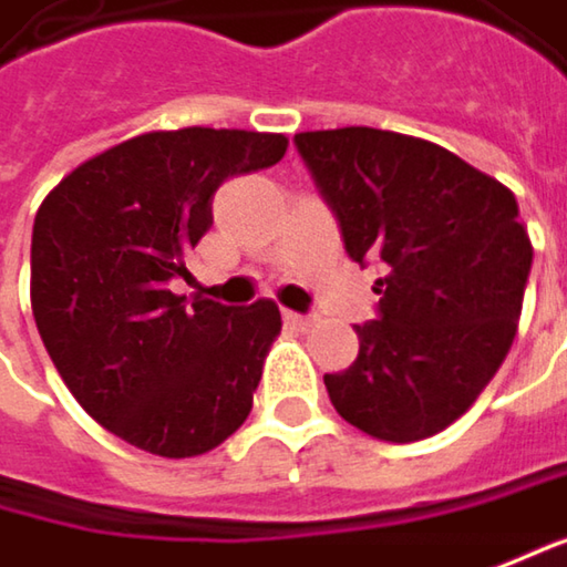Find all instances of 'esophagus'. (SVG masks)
I'll return each mask as SVG.
<instances>
[{
  "label": "esophagus",
  "instance_id": "1",
  "mask_svg": "<svg viewBox=\"0 0 567 567\" xmlns=\"http://www.w3.org/2000/svg\"><path fill=\"white\" fill-rule=\"evenodd\" d=\"M284 322L287 326H293V329H309V326H316V316L312 312H284Z\"/></svg>",
  "mask_w": 567,
  "mask_h": 567
}]
</instances>
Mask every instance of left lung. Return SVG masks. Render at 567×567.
Wrapping results in <instances>:
<instances>
[{"label":"left lung","mask_w":567,"mask_h":567,"mask_svg":"<svg viewBox=\"0 0 567 567\" xmlns=\"http://www.w3.org/2000/svg\"><path fill=\"white\" fill-rule=\"evenodd\" d=\"M348 258H378V319L358 358L326 374L339 416L384 442L452 425L491 384L516 336L533 245L516 196L439 144L332 128L293 138Z\"/></svg>","instance_id":"1"}]
</instances>
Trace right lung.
Instances as JSON below:
<instances>
[{"instance_id": "obj_1", "label": "right lung", "mask_w": 567, "mask_h": 567, "mask_svg": "<svg viewBox=\"0 0 567 567\" xmlns=\"http://www.w3.org/2000/svg\"><path fill=\"white\" fill-rule=\"evenodd\" d=\"M284 135L151 132L80 164L31 231V309L76 403L128 445L193 458L248 420L280 309L171 290L228 177L264 171Z\"/></svg>"}]
</instances>
